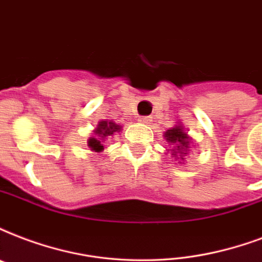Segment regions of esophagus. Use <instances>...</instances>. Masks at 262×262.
I'll use <instances>...</instances> for the list:
<instances>
[{
  "instance_id": "obj_1",
  "label": "esophagus",
  "mask_w": 262,
  "mask_h": 262,
  "mask_svg": "<svg viewBox=\"0 0 262 262\" xmlns=\"http://www.w3.org/2000/svg\"><path fill=\"white\" fill-rule=\"evenodd\" d=\"M139 121L141 123H145V125H148V123L152 122V119H151V117H140Z\"/></svg>"
}]
</instances>
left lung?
I'll list each match as a JSON object with an SVG mask.
<instances>
[{"label": "left lung", "instance_id": "left-lung-1", "mask_svg": "<svg viewBox=\"0 0 262 262\" xmlns=\"http://www.w3.org/2000/svg\"><path fill=\"white\" fill-rule=\"evenodd\" d=\"M165 137L171 144V155L174 159H184V155L189 148L188 136L183 132L181 126H174L165 133Z\"/></svg>", "mask_w": 262, "mask_h": 262}]
</instances>
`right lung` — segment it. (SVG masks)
I'll list each match as a JSON object with an SVG mask.
<instances>
[{"instance_id":"1","label":"right lung","mask_w":262,"mask_h":262,"mask_svg":"<svg viewBox=\"0 0 262 262\" xmlns=\"http://www.w3.org/2000/svg\"><path fill=\"white\" fill-rule=\"evenodd\" d=\"M119 129H121L119 125H115L114 122H108V121H101V122H99V126L96 127V137H91L89 141H88V144H89V147H91L93 151L99 152V151L103 149L101 141H104L107 137L113 136L114 133L119 130Z\"/></svg>"}]
</instances>
